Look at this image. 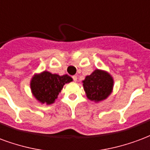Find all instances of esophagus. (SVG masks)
I'll list each match as a JSON object with an SVG mask.
<instances>
[{"mask_svg":"<svg viewBox=\"0 0 150 150\" xmlns=\"http://www.w3.org/2000/svg\"><path fill=\"white\" fill-rule=\"evenodd\" d=\"M72 77H73V80H74V81H75V82H76V80H77V77H76V76H73Z\"/></svg>","mask_w":150,"mask_h":150,"instance_id":"obj_1","label":"esophagus"}]
</instances>
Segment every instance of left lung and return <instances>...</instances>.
<instances>
[{
	"instance_id": "8db88e82",
	"label": "left lung",
	"mask_w": 150,
	"mask_h": 150,
	"mask_svg": "<svg viewBox=\"0 0 150 150\" xmlns=\"http://www.w3.org/2000/svg\"><path fill=\"white\" fill-rule=\"evenodd\" d=\"M83 86L87 98L91 100L100 101L111 93L113 80L107 72L96 69L83 81Z\"/></svg>"
}]
</instances>
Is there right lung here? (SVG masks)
Instances as JSON below:
<instances>
[{
  "instance_id": "1",
  "label": "right lung",
  "mask_w": 150,
  "mask_h": 150,
  "mask_svg": "<svg viewBox=\"0 0 150 150\" xmlns=\"http://www.w3.org/2000/svg\"><path fill=\"white\" fill-rule=\"evenodd\" d=\"M72 81V77L68 75L59 76L45 71L34 75L31 80L30 87L33 94L38 101L50 105L57 98L64 84Z\"/></svg>"
}]
</instances>
